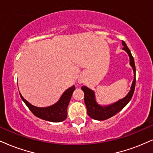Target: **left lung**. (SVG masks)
Listing matches in <instances>:
<instances>
[{"label": "left lung", "mask_w": 153, "mask_h": 153, "mask_svg": "<svg viewBox=\"0 0 153 153\" xmlns=\"http://www.w3.org/2000/svg\"><path fill=\"white\" fill-rule=\"evenodd\" d=\"M122 45L124 46L123 48V50L126 51L127 53L128 54L130 57V65L133 67V72H134V79L132 84L131 91L125 98L119 100L116 103L107 105V106H101L96 102L94 92L85 86H82L81 88L84 93V103H85L86 109H87V114L88 116H90L94 120H104L118 114L128 103L133 97V93H134L135 87V66L134 59L132 56L131 50L128 48L124 41H122Z\"/></svg>", "instance_id": "obj_1"}]
</instances>
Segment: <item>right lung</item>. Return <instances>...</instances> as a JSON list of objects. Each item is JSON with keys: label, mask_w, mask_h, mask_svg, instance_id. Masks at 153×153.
Listing matches in <instances>:
<instances>
[{"label": "right lung", "mask_w": 153, "mask_h": 153, "mask_svg": "<svg viewBox=\"0 0 153 153\" xmlns=\"http://www.w3.org/2000/svg\"><path fill=\"white\" fill-rule=\"evenodd\" d=\"M74 89V86L68 88L64 92L57 103L46 108H38V107L34 106L29 102H27L22 97L21 94H20V95L24 103L35 116L42 120H48V121L58 123L63 121L67 118V107Z\"/></svg>", "instance_id": "add662e5"}]
</instances>
